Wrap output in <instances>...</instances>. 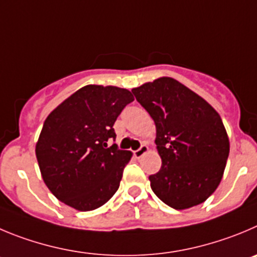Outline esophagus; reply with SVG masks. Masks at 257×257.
Masks as SVG:
<instances>
[{
    "mask_svg": "<svg viewBox=\"0 0 257 257\" xmlns=\"http://www.w3.org/2000/svg\"><path fill=\"white\" fill-rule=\"evenodd\" d=\"M147 152H148V146L142 145L140 148H138V150L134 151V156H136L137 158H141L143 155H146Z\"/></svg>",
    "mask_w": 257,
    "mask_h": 257,
    "instance_id": "obj_1",
    "label": "esophagus"
}]
</instances>
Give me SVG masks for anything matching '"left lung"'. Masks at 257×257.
<instances>
[{
  "label": "left lung",
  "mask_w": 257,
  "mask_h": 257,
  "mask_svg": "<svg viewBox=\"0 0 257 257\" xmlns=\"http://www.w3.org/2000/svg\"><path fill=\"white\" fill-rule=\"evenodd\" d=\"M132 92L156 125L162 166L150 176L153 193L177 210L204 203L220 184L229 155L219 114L171 77L143 83Z\"/></svg>",
  "instance_id": "1"
}]
</instances>
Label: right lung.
Instances as JSON below:
<instances>
[{
	"instance_id": "1",
	"label": "right lung",
	"mask_w": 257,
	"mask_h": 257,
	"mask_svg": "<svg viewBox=\"0 0 257 257\" xmlns=\"http://www.w3.org/2000/svg\"><path fill=\"white\" fill-rule=\"evenodd\" d=\"M134 100L126 88L87 85L47 116L35 146L45 185L80 212L104 205L119 189L131 151L107 148L121 110Z\"/></svg>"
}]
</instances>
